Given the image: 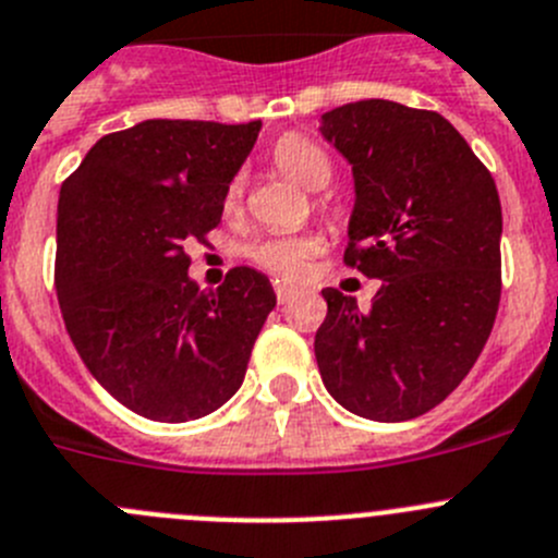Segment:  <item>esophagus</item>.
<instances>
[{"label": "esophagus", "instance_id": "34e87169", "mask_svg": "<svg viewBox=\"0 0 558 558\" xmlns=\"http://www.w3.org/2000/svg\"><path fill=\"white\" fill-rule=\"evenodd\" d=\"M275 294H278V303H289L291 296L296 294V286L286 283V280H275Z\"/></svg>", "mask_w": 558, "mask_h": 558}]
</instances>
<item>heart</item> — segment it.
I'll use <instances>...</instances> for the list:
<instances>
[{"instance_id":"heart-1","label":"heart","mask_w":558,"mask_h":558,"mask_svg":"<svg viewBox=\"0 0 558 558\" xmlns=\"http://www.w3.org/2000/svg\"><path fill=\"white\" fill-rule=\"evenodd\" d=\"M275 168L294 181L303 190H322L330 184L332 179V161L314 140L303 137V134H286L272 150ZM244 192V175H233L231 184L226 190V208H233L242 203ZM319 250V242L311 236H262L255 239L247 247L250 262L258 264L262 269H269L275 275H300L305 269V262Z\"/></svg>"}]
</instances>
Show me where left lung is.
<instances>
[{
	"label": "left lung",
	"mask_w": 558,
	"mask_h": 558,
	"mask_svg": "<svg viewBox=\"0 0 558 558\" xmlns=\"http://www.w3.org/2000/svg\"><path fill=\"white\" fill-rule=\"evenodd\" d=\"M352 165L343 262L383 280L372 308L325 289L314 352L330 397L372 421H410L465 379L501 300L496 181L444 114L368 98L322 114Z\"/></svg>",
	"instance_id": "8db88e82"
}]
</instances>
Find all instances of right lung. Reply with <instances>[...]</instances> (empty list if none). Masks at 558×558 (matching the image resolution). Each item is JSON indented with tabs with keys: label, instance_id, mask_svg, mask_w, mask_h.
<instances>
[{
	"label": "right lung",
	"instance_id": "1",
	"mask_svg": "<svg viewBox=\"0 0 558 558\" xmlns=\"http://www.w3.org/2000/svg\"><path fill=\"white\" fill-rule=\"evenodd\" d=\"M258 129L143 121L98 140L60 190L54 289L65 330L98 385L143 418L184 424L222 408L278 303L250 267L201 289L186 253L220 222Z\"/></svg>",
	"mask_w": 558,
	"mask_h": 558
}]
</instances>
